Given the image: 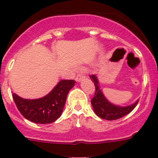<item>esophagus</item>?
Returning a JSON list of instances; mask_svg holds the SVG:
<instances>
[{
	"instance_id": "1",
	"label": "esophagus",
	"mask_w": 158,
	"mask_h": 158,
	"mask_svg": "<svg viewBox=\"0 0 158 158\" xmlns=\"http://www.w3.org/2000/svg\"><path fill=\"white\" fill-rule=\"evenodd\" d=\"M83 79H84L83 75H82V74H78L76 78H75V80H76L77 82H81L82 80H83Z\"/></svg>"
}]
</instances>
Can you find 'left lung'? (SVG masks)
I'll list each match as a JSON object with an SVG mask.
<instances>
[{
    "label": "left lung",
    "instance_id": "left-lung-1",
    "mask_svg": "<svg viewBox=\"0 0 158 158\" xmlns=\"http://www.w3.org/2000/svg\"><path fill=\"white\" fill-rule=\"evenodd\" d=\"M90 78L95 87V93L91 101V105H92L95 113L99 117L108 120H117V119H120V118L124 116L127 114L130 113L132 110L134 109L136 104H138V99L134 104L125 106V107L112 104L104 96L103 91L100 89L97 76L95 75H91Z\"/></svg>",
    "mask_w": 158,
    "mask_h": 158
}]
</instances>
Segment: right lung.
I'll list each match as a JSON object with an SVG mask.
<instances>
[{
  "instance_id": "1",
  "label": "right lung",
  "mask_w": 158,
  "mask_h": 158,
  "mask_svg": "<svg viewBox=\"0 0 158 158\" xmlns=\"http://www.w3.org/2000/svg\"><path fill=\"white\" fill-rule=\"evenodd\" d=\"M75 81L63 79L53 90L39 99H27L13 94L16 106L24 117L37 124L53 123L62 115L69 91Z\"/></svg>"
}]
</instances>
